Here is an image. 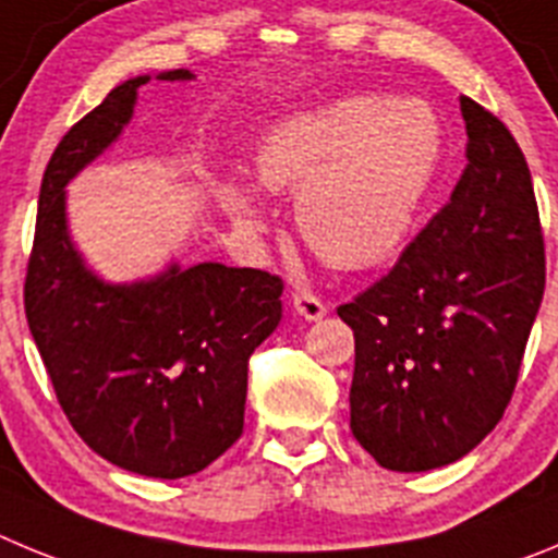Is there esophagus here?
I'll use <instances>...</instances> for the list:
<instances>
[{
	"label": "esophagus",
	"instance_id": "esophagus-1",
	"mask_svg": "<svg viewBox=\"0 0 558 558\" xmlns=\"http://www.w3.org/2000/svg\"><path fill=\"white\" fill-rule=\"evenodd\" d=\"M291 305H294V311H298L303 319H308V323H316V319H323V316L328 314V305L316 298L314 291H291Z\"/></svg>",
	"mask_w": 558,
	"mask_h": 558
}]
</instances>
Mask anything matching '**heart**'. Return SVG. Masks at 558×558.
Returning a JSON list of instances; mask_svg holds the SVG:
<instances>
[{
  "label": "heart",
  "mask_w": 558,
  "mask_h": 558,
  "mask_svg": "<svg viewBox=\"0 0 558 558\" xmlns=\"http://www.w3.org/2000/svg\"><path fill=\"white\" fill-rule=\"evenodd\" d=\"M439 158L441 130L428 105L364 94L275 124L258 147L255 174L267 192L298 194V230L319 258L359 272L409 239ZM219 199L244 233L264 230L253 185L225 180Z\"/></svg>",
  "instance_id": "1"
}]
</instances>
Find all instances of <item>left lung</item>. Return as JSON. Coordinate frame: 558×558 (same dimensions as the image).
<instances>
[{
	"mask_svg": "<svg viewBox=\"0 0 558 558\" xmlns=\"http://www.w3.org/2000/svg\"><path fill=\"white\" fill-rule=\"evenodd\" d=\"M466 167L450 203L339 316L353 328L350 430L395 473L453 464L500 423L545 291L523 149L461 97Z\"/></svg>",
	"mask_w": 558,
	"mask_h": 558,
	"instance_id": "1",
	"label": "left lung"
}]
</instances>
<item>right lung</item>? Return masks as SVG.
<instances>
[{
  "label": "right lung",
  "instance_id": "1",
  "mask_svg": "<svg viewBox=\"0 0 558 558\" xmlns=\"http://www.w3.org/2000/svg\"><path fill=\"white\" fill-rule=\"evenodd\" d=\"M149 80L117 85L49 158L24 311L80 439L128 473L172 481L205 470L242 436L247 361L283 316V280L217 260L189 269L172 260L133 283L85 267L69 233L66 185L122 135Z\"/></svg>",
  "mask_w": 558,
  "mask_h": 558
}]
</instances>
